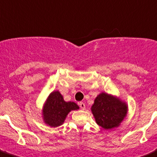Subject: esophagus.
<instances>
[{
    "mask_svg": "<svg viewBox=\"0 0 157 157\" xmlns=\"http://www.w3.org/2000/svg\"><path fill=\"white\" fill-rule=\"evenodd\" d=\"M79 106H80V108H81L82 110L85 109V104L83 103V102H80V103H79Z\"/></svg>",
    "mask_w": 157,
    "mask_h": 157,
    "instance_id": "1",
    "label": "esophagus"
}]
</instances>
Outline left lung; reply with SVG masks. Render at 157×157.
<instances>
[{
  "label": "left lung",
  "mask_w": 157,
  "mask_h": 157,
  "mask_svg": "<svg viewBox=\"0 0 157 157\" xmlns=\"http://www.w3.org/2000/svg\"><path fill=\"white\" fill-rule=\"evenodd\" d=\"M97 124L105 129L118 126L127 114V105L115 97L102 93L97 97L91 108Z\"/></svg>",
  "instance_id": "8db88e82"
}]
</instances>
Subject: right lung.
Listing matches in <instances>:
<instances>
[{
    "mask_svg": "<svg viewBox=\"0 0 157 157\" xmlns=\"http://www.w3.org/2000/svg\"><path fill=\"white\" fill-rule=\"evenodd\" d=\"M79 109L74 102H66L59 91L50 94L44 106L43 118L45 123L52 127L62 125L67 114L72 110Z\"/></svg>",
    "mask_w": 157,
    "mask_h": 157,
    "instance_id": "obj_1",
    "label": "right lung"
}]
</instances>
